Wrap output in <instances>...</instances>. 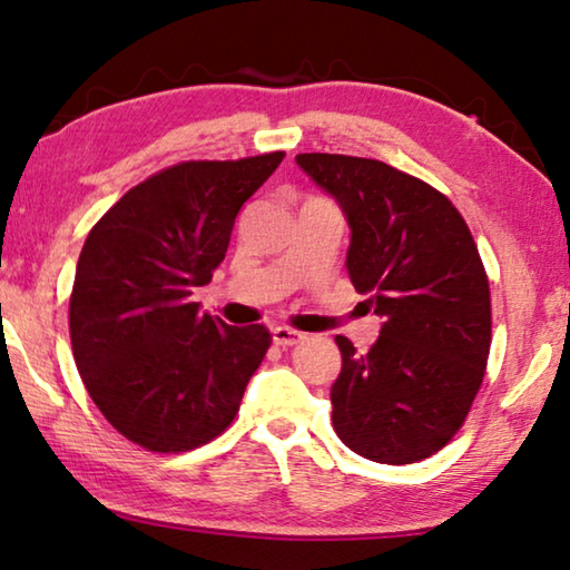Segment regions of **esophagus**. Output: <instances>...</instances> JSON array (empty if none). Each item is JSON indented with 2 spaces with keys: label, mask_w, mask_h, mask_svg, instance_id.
<instances>
[{
  "label": "esophagus",
  "mask_w": 570,
  "mask_h": 570,
  "mask_svg": "<svg viewBox=\"0 0 570 570\" xmlns=\"http://www.w3.org/2000/svg\"><path fill=\"white\" fill-rule=\"evenodd\" d=\"M272 340H274V344H278V346H294V344H298V342L304 340V334L292 330V326H274V330H272Z\"/></svg>",
  "instance_id": "obj_1"
}]
</instances>
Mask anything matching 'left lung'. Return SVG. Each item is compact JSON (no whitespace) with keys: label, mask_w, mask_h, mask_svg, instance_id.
Wrapping results in <instances>:
<instances>
[{"label":"left lung","mask_w":570,"mask_h":570,"mask_svg":"<svg viewBox=\"0 0 570 570\" xmlns=\"http://www.w3.org/2000/svg\"><path fill=\"white\" fill-rule=\"evenodd\" d=\"M296 163L340 204L346 272L384 320L366 354L336 336V435L387 465L435 455L465 422L490 352V288L470 228L440 190L382 160L298 153Z\"/></svg>","instance_id":"1"}]
</instances>
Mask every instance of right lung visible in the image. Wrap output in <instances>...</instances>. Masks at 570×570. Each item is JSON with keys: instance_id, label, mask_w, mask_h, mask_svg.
Masks as SVG:
<instances>
[{"instance_id": "obj_1", "label": "right lung", "mask_w": 570, "mask_h": 570, "mask_svg": "<svg viewBox=\"0 0 570 570\" xmlns=\"http://www.w3.org/2000/svg\"><path fill=\"white\" fill-rule=\"evenodd\" d=\"M284 160H188L138 183L85 240L70 296L77 372L120 435L150 452L206 445L234 422L272 344L228 326L193 288L224 262L240 206Z\"/></svg>"}]
</instances>
